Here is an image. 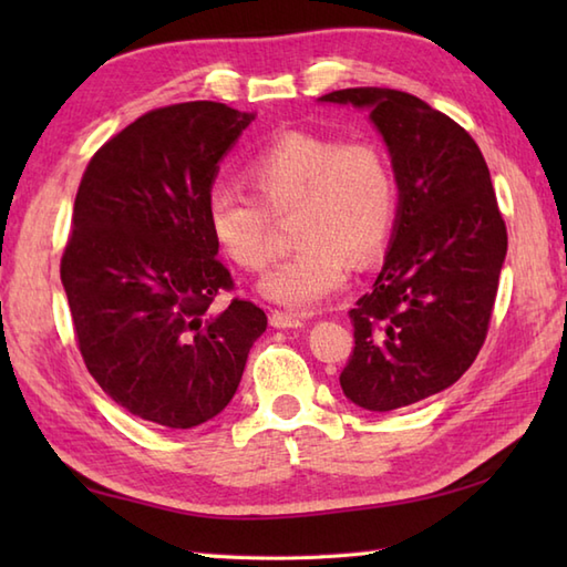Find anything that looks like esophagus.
Returning a JSON list of instances; mask_svg holds the SVG:
<instances>
[{
    "label": "esophagus",
    "mask_w": 567,
    "mask_h": 567,
    "mask_svg": "<svg viewBox=\"0 0 567 567\" xmlns=\"http://www.w3.org/2000/svg\"><path fill=\"white\" fill-rule=\"evenodd\" d=\"M270 323L275 329H299L305 327V319H299L297 315H287V311L275 309L270 315Z\"/></svg>",
    "instance_id": "esophagus-1"
}]
</instances>
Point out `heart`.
Listing matches in <instances>:
<instances>
[{"label":"heart","instance_id":"obj_1","mask_svg":"<svg viewBox=\"0 0 567 567\" xmlns=\"http://www.w3.org/2000/svg\"><path fill=\"white\" fill-rule=\"evenodd\" d=\"M252 195L214 185L204 219L224 256L248 272L270 256L272 219H292L299 246L262 277L260 295L297 311L317 309L343 290L358 268L375 262L394 228L396 179L372 141H339L290 131L244 167Z\"/></svg>","mask_w":567,"mask_h":567}]
</instances>
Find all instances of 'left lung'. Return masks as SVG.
<instances>
[{"label": "left lung", "instance_id": "obj_1", "mask_svg": "<svg viewBox=\"0 0 567 567\" xmlns=\"http://www.w3.org/2000/svg\"><path fill=\"white\" fill-rule=\"evenodd\" d=\"M321 102L368 110L400 189L394 234L368 295L348 311L353 353L343 394L368 412L416 404L451 388L487 339L507 226L477 143L424 100L351 87Z\"/></svg>", "mask_w": 567, "mask_h": 567}]
</instances>
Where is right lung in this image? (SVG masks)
Returning <instances> with one entry per match:
<instances>
[{"instance_id": "add662e5", "label": "right lung", "mask_w": 567, "mask_h": 567, "mask_svg": "<svg viewBox=\"0 0 567 567\" xmlns=\"http://www.w3.org/2000/svg\"><path fill=\"white\" fill-rule=\"evenodd\" d=\"M256 118L219 102L138 116L92 155L60 258L90 375L138 419L192 429L231 402L268 317L234 297L204 219L219 161Z\"/></svg>"}]
</instances>
